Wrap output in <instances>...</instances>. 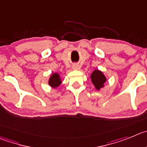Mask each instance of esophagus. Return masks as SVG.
<instances>
[{"instance_id": "34e87169", "label": "esophagus", "mask_w": 147, "mask_h": 147, "mask_svg": "<svg viewBox=\"0 0 147 147\" xmlns=\"http://www.w3.org/2000/svg\"><path fill=\"white\" fill-rule=\"evenodd\" d=\"M78 65H77V64H73V66H72V68L74 69H78Z\"/></svg>"}]
</instances>
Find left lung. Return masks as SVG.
Instances as JSON below:
<instances>
[{
  "mask_svg": "<svg viewBox=\"0 0 147 147\" xmlns=\"http://www.w3.org/2000/svg\"><path fill=\"white\" fill-rule=\"evenodd\" d=\"M91 80L93 83L96 90L100 91L101 88H104L105 83L107 81V78L102 71L99 69H94L91 75Z\"/></svg>",
  "mask_w": 147,
  "mask_h": 147,
  "instance_id": "1",
  "label": "left lung"
}]
</instances>
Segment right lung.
I'll return each instance as SVG.
<instances>
[{
    "instance_id": "1",
    "label": "right lung",
    "mask_w": 147,
    "mask_h": 147,
    "mask_svg": "<svg viewBox=\"0 0 147 147\" xmlns=\"http://www.w3.org/2000/svg\"><path fill=\"white\" fill-rule=\"evenodd\" d=\"M62 83L61 78L58 72H53L48 79V85L53 88H56Z\"/></svg>"
}]
</instances>
